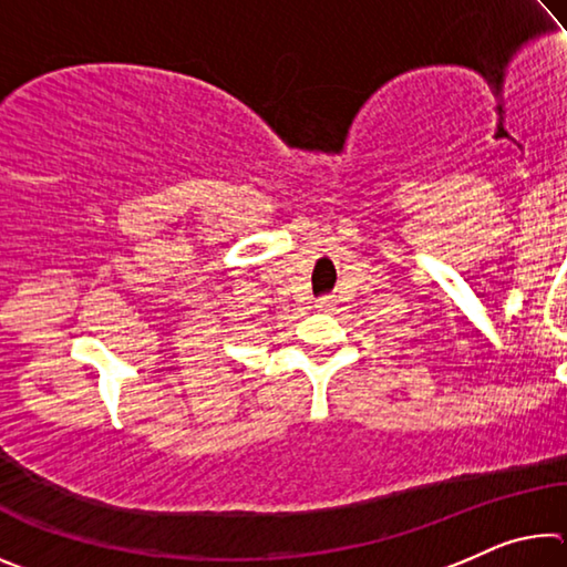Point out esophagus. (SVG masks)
<instances>
[{
    "label": "esophagus",
    "mask_w": 567,
    "mask_h": 567,
    "mask_svg": "<svg viewBox=\"0 0 567 567\" xmlns=\"http://www.w3.org/2000/svg\"><path fill=\"white\" fill-rule=\"evenodd\" d=\"M332 297H320V300H318V307H320V310H330V307H332Z\"/></svg>",
    "instance_id": "34e87169"
}]
</instances>
